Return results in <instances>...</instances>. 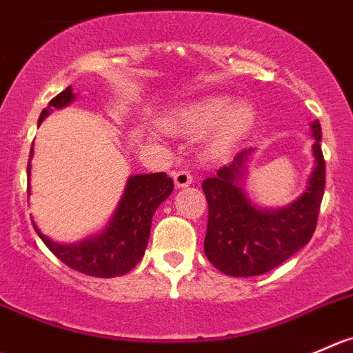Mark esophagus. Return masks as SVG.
Wrapping results in <instances>:
<instances>
[{
  "label": "esophagus",
  "instance_id": "1",
  "mask_svg": "<svg viewBox=\"0 0 353 353\" xmlns=\"http://www.w3.org/2000/svg\"><path fill=\"white\" fill-rule=\"evenodd\" d=\"M174 183H176L177 188H184V186H190L193 183V176L190 174V170L186 169H179L174 172Z\"/></svg>",
  "mask_w": 353,
  "mask_h": 353
}]
</instances>
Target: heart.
I'll use <instances>...</instances> for the list:
<instances>
[{"label": "heart", "mask_w": 353, "mask_h": 353, "mask_svg": "<svg viewBox=\"0 0 353 353\" xmlns=\"http://www.w3.org/2000/svg\"><path fill=\"white\" fill-rule=\"evenodd\" d=\"M181 122L190 131H203L217 124L212 136L215 152H229L250 132L255 122L252 105L236 103L225 97H212L184 108Z\"/></svg>", "instance_id": "obj_1"}]
</instances>
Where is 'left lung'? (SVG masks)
Returning <instances> with one entry per match:
<instances>
[{
    "instance_id": "8db88e82",
    "label": "left lung",
    "mask_w": 353,
    "mask_h": 353,
    "mask_svg": "<svg viewBox=\"0 0 353 353\" xmlns=\"http://www.w3.org/2000/svg\"><path fill=\"white\" fill-rule=\"evenodd\" d=\"M316 167L309 186L295 203L279 210H260L241 188L250 150L203 181L208 203L203 250L208 262L234 278H250L278 268L312 238L326 186V163L321 148V124H312Z\"/></svg>"
}]
</instances>
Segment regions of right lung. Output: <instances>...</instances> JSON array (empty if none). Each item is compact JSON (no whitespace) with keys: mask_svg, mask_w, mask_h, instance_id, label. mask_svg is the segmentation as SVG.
Returning <instances> with one entry per match:
<instances>
[{"mask_svg":"<svg viewBox=\"0 0 353 353\" xmlns=\"http://www.w3.org/2000/svg\"><path fill=\"white\" fill-rule=\"evenodd\" d=\"M72 100L74 94L68 85L67 90L57 94L41 112L39 124L48 112L65 107ZM30 157H32V148H30ZM27 174H30V159L27 163ZM172 190L174 183L165 172L139 174L129 177L124 196L108 228L97 238L84 239L75 245H58L41 234L34 222L32 225L51 253L74 271L93 278H114V276L128 274L145 255L153 214L157 207L172 193ZM27 194H30L29 181H27Z\"/></svg>","mask_w":353,"mask_h":353,"instance_id":"right-lung-1","label":"right lung"}]
</instances>
